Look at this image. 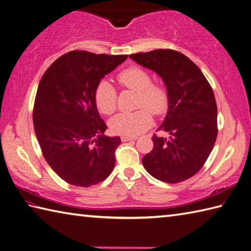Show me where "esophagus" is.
Masks as SVG:
<instances>
[{
    "label": "esophagus",
    "mask_w": 251,
    "mask_h": 251,
    "mask_svg": "<svg viewBox=\"0 0 251 251\" xmlns=\"http://www.w3.org/2000/svg\"><path fill=\"white\" fill-rule=\"evenodd\" d=\"M121 139L123 142H126V141H130V140H136L137 137H129V136H122Z\"/></svg>",
    "instance_id": "esophagus-1"
}]
</instances>
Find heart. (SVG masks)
Listing matches in <instances>:
<instances>
[{
    "instance_id": "1",
    "label": "heart",
    "mask_w": 251,
    "mask_h": 251,
    "mask_svg": "<svg viewBox=\"0 0 251 251\" xmlns=\"http://www.w3.org/2000/svg\"><path fill=\"white\" fill-rule=\"evenodd\" d=\"M122 87L137 94L136 108L132 113H120L109 123L110 129L116 135L136 136L149 129L152 125V115H162L168 110L169 96L162 84L153 83L151 74L139 67H130L117 74ZM95 103L100 113L111 115L117 106V95L114 87L106 81H101L95 89Z\"/></svg>"
}]
</instances>
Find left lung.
<instances>
[{
  "label": "left lung",
  "instance_id": "8db88e82",
  "mask_svg": "<svg viewBox=\"0 0 251 251\" xmlns=\"http://www.w3.org/2000/svg\"><path fill=\"white\" fill-rule=\"evenodd\" d=\"M155 71L166 85L168 112L154 134L153 149L142 158L147 172L164 182L179 183L204 166L218 135L214 90L201 69L185 55L173 50H154L129 56Z\"/></svg>",
  "mask_w": 251,
  "mask_h": 251
}]
</instances>
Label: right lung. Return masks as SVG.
Listing matches in <instances>:
<instances>
[{
	"mask_svg": "<svg viewBox=\"0 0 251 251\" xmlns=\"http://www.w3.org/2000/svg\"><path fill=\"white\" fill-rule=\"evenodd\" d=\"M126 58L72 50L41 78L32 113L34 131L46 162L69 184L88 188L114 168L121 139L103 135L106 125L94 95L100 79Z\"/></svg>",
	"mask_w": 251,
	"mask_h": 251,
	"instance_id": "add662e5",
	"label": "right lung"
}]
</instances>
